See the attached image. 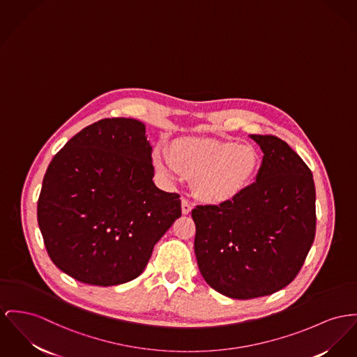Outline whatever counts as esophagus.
Returning a JSON list of instances; mask_svg holds the SVG:
<instances>
[{
	"label": "esophagus",
	"instance_id": "1",
	"mask_svg": "<svg viewBox=\"0 0 357 357\" xmlns=\"http://www.w3.org/2000/svg\"><path fill=\"white\" fill-rule=\"evenodd\" d=\"M181 211L184 215H188L192 211V206H190V203L187 199L181 200Z\"/></svg>",
	"mask_w": 357,
	"mask_h": 357
}]
</instances>
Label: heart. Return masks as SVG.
Masks as SVG:
<instances>
[{
	"label": "heart",
	"mask_w": 357,
	"mask_h": 357,
	"mask_svg": "<svg viewBox=\"0 0 357 357\" xmlns=\"http://www.w3.org/2000/svg\"><path fill=\"white\" fill-rule=\"evenodd\" d=\"M154 167L164 176L176 173L192 178L193 193L210 204L237 199L250 187L260 157L248 144L207 137H185L170 143L167 157L154 155Z\"/></svg>",
	"instance_id": "b5f03b06"
}]
</instances>
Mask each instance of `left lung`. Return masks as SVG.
<instances>
[{"instance_id": "left-lung-1", "label": "left lung", "mask_w": 357, "mask_h": 357, "mask_svg": "<svg viewBox=\"0 0 357 357\" xmlns=\"http://www.w3.org/2000/svg\"><path fill=\"white\" fill-rule=\"evenodd\" d=\"M250 138L264 153L256 181L231 202L192 210L203 279L242 301L271 295L296 278L317 222L309 167L278 137Z\"/></svg>"}]
</instances>
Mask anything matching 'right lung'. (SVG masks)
<instances>
[{"instance_id": "right-lung-1", "label": "right lung", "mask_w": 357, "mask_h": 357, "mask_svg": "<svg viewBox=\"0 0 357 357\" xmlns=\"http://www.w3.org/2000/svg\"><path fill=\"white\" fill-rule=\"evenodd\" d=\"M144 130L139 120H98L48 165L38 223L50 259L81 283L108 287L138 278L181 216L180 195L153 181Z\"/></svg>"}]
</instances>
